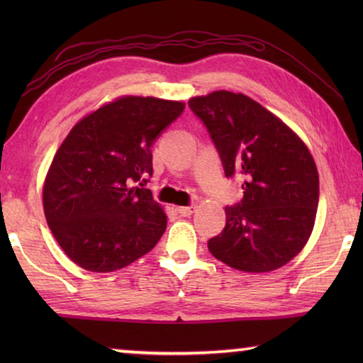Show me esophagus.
I'll list each match as a JSON object with an SVG mask.
<instances>
[{
  "instance_id": "obj_1",
  "label": "esophagus",
  "mask_w": 363,
  "mask_h": 363,
  "mask_svg": "<svg viewBox=\"0 0 363 363\" xmlns=\"http://www.w3.org/2000/svg\"><path fill=\"white\" fill-rule=\"evenodd\" d=\"M177 213H179L181 216H190V214L194 213V206H179L177 208Z\"/></svg>"
}]
</instances>
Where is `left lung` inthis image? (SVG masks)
<instances>
[{
    "label": "left lung",
    "instance_id": "1",
    "mask_svg": "<svg viewBox=\"0 0 363 363\" xmlns=\"http://www.w3.org/2000/svg\"><path fill=\"white\" fill-rule=\"evenodd\" d=\"M243 199L225 206V227L208 250L243 272H269L296 256L314 227L318 173L303 140L245 94L214 91L189 101Z\"/></svg>",
    "mask_w": 363,
    "mask_h": 363
}]
</instances>
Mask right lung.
Masks as SVG:
<instances>
[{"instance_id": "right-lung-1", "label": "right lung", "mask_w": 363, "mask_h": 363, "mask_svg": "<svg viewBox=\"0 0 363 363\" xmlns=\"http://www.w3.org/2000/svg\"><path fill=\"white\" fill-rule=\"evenodd\" d=\"M184 104L126 96L78 121L43 189L49 229L79 267L112 272L155 247L167 216L145 184L152 147Z\"/></svg>"}]
</instances>
